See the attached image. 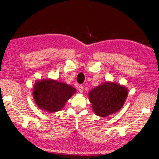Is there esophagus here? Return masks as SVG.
Instances as JSON below:
<instances>
[{"instance_id":"obj_1","label":"esophagus","mask_w":159,"mask_h":159,"mask_svg":"<svg viewBox=\"0 0 159 159\" xmlns=\"http://www.w3.org/2000/svg\"><path fill=\"white\" fill-rule=\"evenodd\" d=\"M78 89H79V91L80 93H83V89H84V87H83V85H81V84H80V85H79Z\"/></svg>"}]
</instances>
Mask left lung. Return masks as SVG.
<instances>
[{
    "instance_id": "obj_1",
    "label": "left lung",
    "mask_w": 159,
    "mask_h": 159,
    "mask_svg": "<svg viewBox=\"0 0 159 159\" xmlns=\"http://www.w3.org/2000/svg\"><path fill=\"white\" fill-rule=\"evenodd\" d=\"M127 96V89L114 83L102 84L92 89L89 94L93 111L102 117L119 111Z\"/></svg>"
}]
</instances>
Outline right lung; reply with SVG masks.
<instances>
[{
    "label": "right lung",
    "instance_id": "add662e5",
    "mask_svg": "<svg viewBox=\"0 0 159 159\" xmlns=\"http://www.w3.org/2000/svg\"><path fill=\"white\" fill-rule=\"evenodd\" d=\"M75 91V88L66 83L43 80L36 83L33 96L40 109L52 112L61 110Z\"/></svg>",
    "mask_w": 159,
    "mask_h": 159
}]
</instances>
